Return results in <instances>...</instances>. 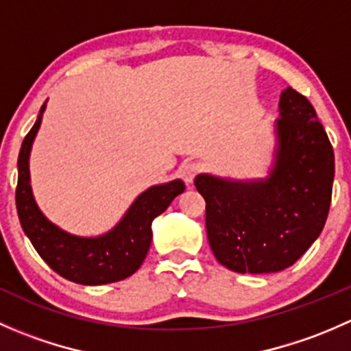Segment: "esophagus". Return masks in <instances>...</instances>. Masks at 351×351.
<instances>
[{"label":"esophagus","instance_id":"1","mask_svg":"<svg viewBox=\"0 0 351 351\" xmlns=\"http://www.w3.org/2000/svg\"><path fill=\"white\" fill-rule=\"evenodd\" d=\"M198 171H200V166H198L197 162H185V165L180 168V175L185 180V183H193Z\"/></svg>","mask_w":351,"mask_h":351}]
</instances>
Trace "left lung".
Segmentation results:
<instances>
[{
    "instance_id": "obj_1",
    "label": "left lung",
    "mask_w": 351,
    "mask_h": 351,
    "mask_svg": "<svg viewBox=\"0 0 351 351\" xmlns=\"http://www.w3.org/2000/svg\"><path fill=\"white\" fill-rule=\"evenodd\" d=\"M270 175L234 182L198 175L212 253L238 274H274L295 263L326 224L335 153L311 101L293 88L280 95Z\"/></svg>"
}]
</instances>
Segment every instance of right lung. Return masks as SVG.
Wrapping results in <instances>:
<instances>
[{
    "label": "right lung",
    "mask_w": 351,
    "mask_h": 351,
    "mask_svg": "<svg viewBox=\"0 0 351 351\" xmlns=\"http://www.w3.org/2000/svg\"><path fill=\"white\" fill-rule=\"evenodd\" d=\"M44 110L45 104L42 105L37 122L25 136L19 154L15 198L20 224L42 260L67 280L81 285H104L123 280L139 270L153 239L151 224L154 217L169 207L173 198L183 193L185 183L173 180L147 189L134 200L112 231L97 238H81L62 231L42 214L30 186L28 158Z\"/></svg>",
    "instance_id": "obj_1"
}]
</instances>
